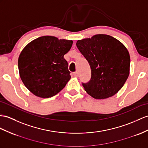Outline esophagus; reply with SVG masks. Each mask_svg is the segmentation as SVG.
<instances>
[{"instance_id":"obj_1","label":"esophagus","mask_w":148,"mask_h":148,"mask_svg":"<svg viewBox=\"0 0 148 148\" xmlns=\"http://www.w3.org/2000/svg\"><path fill=\"white\" fill-rule=\"evenodd\" d=\"M73 75H74V77H78V71L74 72V73H73Z\"/></svg>"}]
</instances>
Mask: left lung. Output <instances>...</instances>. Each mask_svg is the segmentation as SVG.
Wrapping results in <instances>:
<instances>
[{
    "label": "left lung",
    "mask_w": 148,
    "mask_h": 148,
    "mask_svg": "<svg viewBox=\"0 0 148 148\" xmlns=\"http://www.w3.org/2000/svg\"><path fill=\"white\" fill-rule=\"evenodd\" d=\"M76 45L91 68L90 80L82 83L86 93L96 99L117 93L129 75L130 55L125 46L106 34L78 40Z\"/></svg>",
    "instance_id": "obj_1"
}]
</instances>
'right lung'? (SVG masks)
<instances>
[{
    "label": "right lung",
    "mask_w": 148,
    "mask_h": 148,
    "mask_svg": "<svg viewBox=\"0 0 148 148\" xmlns=\"http://www.w3.org/2000/svg\"><path fill=\"white\" fill-rule=\"evenodd\" d=\"M73 41L45 36L32 41L18 59L20 77L26 87L36 96L49 98L56 95L71 78L64 55Z\"/></svg>",
    "instance_id": "add662e5"
}]
</instances>
